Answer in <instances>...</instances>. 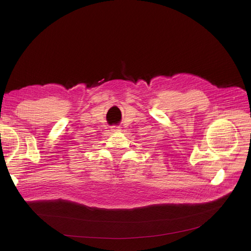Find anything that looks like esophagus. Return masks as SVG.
<instances>
[{"mask_svg": "<svg viewBox=\"0 0 251 251\" xmlns=\"http://www.w3.org/2000/svg\"><path fill=\"white\" fill-rule=\"evenodd\" d=\"M120 130H121V127H119V126H113L112 127L113 132H118V131H120Z\"/></svg>", "mask_w": 251, "mask_h": 251, "instance_id": "1", "label": "esophagus"}]
</instances>
